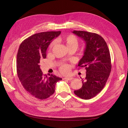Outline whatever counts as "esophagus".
I'll return each instance as SVG.
<instances>
[{
    "instance_id": "34e87169",
    "label": "esophagus",
    "mask_w": 128,
    "mask_h": 128,
    "mask_svg": "<svg viewBox=\"0 0 128 128\" xmlns=\"http://www.w3.org/2000/svg\"><path fill=\"white\" fill-rule=\"evenodd\" d=\"M73 79V77H65L64 78V80H71Z\"/></svg>"
}]
</instances>
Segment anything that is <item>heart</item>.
Returning <instances> with one entry per match:
<instances>
[{
	"mask_svg": "<svg viewBox=\"0 0 128 128\" xmlns=\"http://www.w3.org/2000/svg\"><path fill=\"white\" fill-rule=\"evenodd\" d=\"M62 40L65 42L66 44L67 48H70L72 46H76L77 47L78 44V41L77 38L72 34H69L62 38ZM56 44V40L53 41L51 45L50 46V49L51 50L54 46ZM60 70L64 74L68 73L69 72V67L67 64H63L60 67Z\"/></svg>",
	"mask_w": 128,
	"mask_h": 128,
	"instance_id": "1",
	"label": "heart"
}]
</instances>
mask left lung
<instances>
[{
    "mask_svg": "<svg viewBox=\"0 0 128 128\" xmlns=\"http://www.w3.org/2000/svg\"><path fill=\"white\" fill-rule=\"evenodd\" d=\"M86 42L84 56L79 61L80 67H85L86 77L82 86L74 94L83 99L94 98L101 91L111 72L110 52L104 38L96 33L74 30L72 32Z\"/></svg>",
    "mask_w": 128,
    "mask_h": 128,
    "instance_id": "left-lung-1",
    "label": "left lung"
}]
</instances>
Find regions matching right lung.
Here are the masks:
<instances>
[{
    "label": "right lung",
    "mask_w": 128,
    "mask_h": 128,
    "mask_svg": "<svg viewBox=\"0 0 128 128\" xmlns=\"http://www.w3.org/2000/svg\"><path fill=\"white\" fill-rule=\"evenodd\" d=\"M60 34V31L35 34L26 38L19 47L16 59L18 78L25 90L37 99L52 96L56 83L62 80L52 74L44 75L40 65V60L46 57L48 45Z\"/></svg>",
    "instance_id": "1"
}]
</instances>
